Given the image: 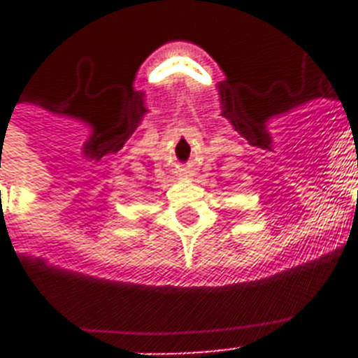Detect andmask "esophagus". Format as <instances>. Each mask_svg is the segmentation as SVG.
<instances>
[{"mask_svg": "<svg viewBox=\"0 0 358 358\" xmlns=\"http://www.w3.org/2000/svg\"><path fill=\"white\" fill-rule=\"evenodd\" d=\"M178 176H180V178H184V180L191 178V171H189V169H187V167L178 169Z\"/></svg>", "mask_w": 358, "mask_h": 358, "instance_id": "1", "label": "esophagus"}]
</instances>
